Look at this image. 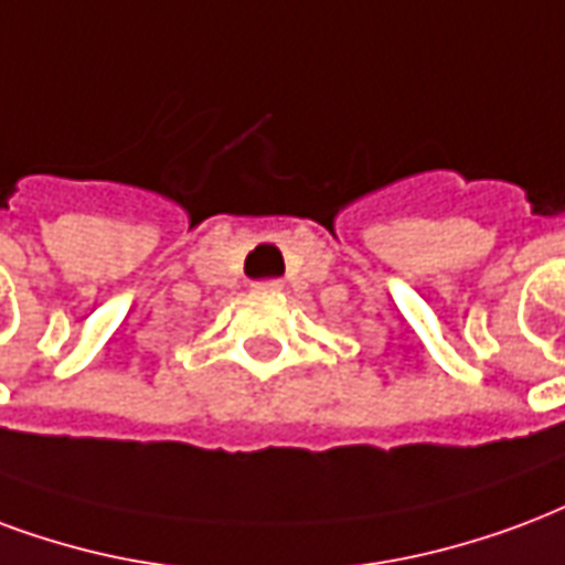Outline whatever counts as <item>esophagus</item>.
<instances>
[{
    "mask_svg": "<svg viewBox=\"0 0 565 565\" xmlns=\"http://www.w3.org/2000/svg\"><path fill=\"white\" fill-rule=\"evenodd\" d=\"M284 284L275 281V278H269V281H257L254 284V290H263V294H278Z\"/></svg>",
    "mask_w": 565,
    "mask_h": 565,
    "instance_id": "1",
    "label": "esophagus"
}]
</instances>
